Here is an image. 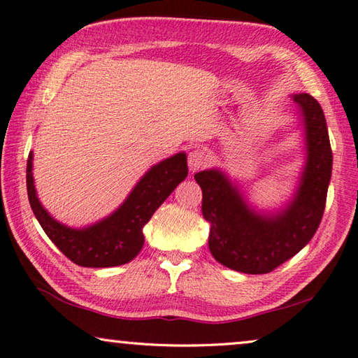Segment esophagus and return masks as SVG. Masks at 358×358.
<instances>
[{
	"label": "esophagus",
	"instance_id": "34e87169",
	"mask_svg": "<svg viewBox=\"0 0 358 358\" xmlns=\"http://www.w3.org/2000/svg\"><path fill=\"white\" fill-rule=\"evenodd\" d=\"M210 157H208V153L205 150H201V148H196V150H192L189 153V157H187V164H189L191 172H197L200 169L206 167L210 164Z\"/></svg>",
	"mask_w": 358,
	"mask_h": 358
}]
</instances>
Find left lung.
<instances>
[{
    "instance_id": "obj_1",
    "label": "left lung",
    "mask_w": 358,
    "mask_h": 358,
    "mask_svg": "<svg viewBox=\"0 0 358 358\" xmlns=\"http://www.w3.org/2000/svg\"><path fill=\"white\" fill-rule=\"evenodd\" d=\"M305 138V166L288 205L275 213L257 211L219 169L194 175L201 187V214L210 222L211 255L244 274H268L301 252L321 224L332 177V148L322 108L308 94L291 96Z\"/></svg>"
}]
</instances>
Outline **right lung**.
Returning <instances> with one entry per match:
<instances>
[{
  "mask_svg": "<svg viewBox=\"0 0 358 358\" xmlns=\"http://www.w3.org/2000/svg\"><path fill=\"white\" fill-rule=\"evenodd\" d=\"M186 177L187 158L181 152L148 169L125 201L108 217L83 229H71L51 217L38 200L32 177V152L26 166L32 213L57 249L83 268H113L131 262L144 245V225Z\"/></svg>",
  "mask_w": 358,
  "mask_h": 358,
  "instance_id": "1",
  "label": "right lung"
}]
</instances>
